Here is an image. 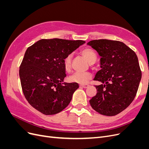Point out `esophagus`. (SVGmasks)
<instances>
[{
  "instance_id": "obj_1",
  "label": "esophagus",
  "mask_w": 149,
  "mask_h": 149,
  "mask_svg": "<svg viewBox=\"0 0 149 149\" xmlns=\"http://www.w3.org/2000/svg\"><path fill=\"white\" fill-rule=\"evenodd\" d=\"M80 86L83 88H87L89 86V84H80Z\"/></svg>"
}]
</instances>
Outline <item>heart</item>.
Here are the masks:
<instances>
[{
    "label": "heart",
    "instance_id": "obj_1",
    "mask_svg": "<svg viewBox=\"0 0 149 149\" xmlns=\"http://www.w3.org/2000/svg\"><path fill=\"white\" fill-rule=\"evenodd\" d=\"M81 54L86 59L89 64H93L97 60L96 53L92 49L89 48L84 49L81 52ZM72 55H69L65 58L63 60V65L66 71H68L71 69ZM92 78V75L89 73H81V72H75L69 77V81L71 82H75L80 84L86 83L89 79Z\"/></svg>",
    "mask_w": 149,
    "mask_h": 149
}]
</instances>
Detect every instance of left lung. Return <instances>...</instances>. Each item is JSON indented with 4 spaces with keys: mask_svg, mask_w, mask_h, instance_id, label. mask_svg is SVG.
Listing matches in <instances>:
<instances>
[{
    "mask_svg": "<svg viewBox=\"0 0 149 149\" xmlns=\"http://www.w3.org/2000/svg\"><path fill=\"white\" fill-rule=\"evenodd\" d=\"M87 45L101 56V70L94 80L102 84L96 86L97 94L90 100V104L102 115L116 116L136 97L142 77L137 56L132 49L119 41L94 40Z\"/></svg>",
    "mask_w": 149,
    "mask_h": 149,
    "instance_id": "8db88e82",
    "label": "left lung"
}]
</instances>
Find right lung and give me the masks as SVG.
<instances>
[{"mask_svg":"<svg viewBox=\"0 0 149 149\" xmlns=\"http://www.w3.org/2000/svg\"><path fill=\"white\" fill-rule=\"evenodd\" d=\"M83 40L42 39L26 49L19 76L24 96L42 114L53 115L66 108L79 88L77 83H63L66 76L63 60Z\"/></svg>","mask_w":149,"mask_h":149,"instance_id":"add662e5","label":"right lung"}]
</instances>
